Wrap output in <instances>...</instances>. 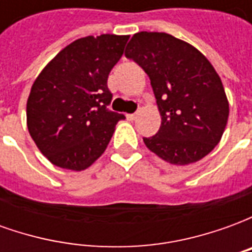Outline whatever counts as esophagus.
<instances>
[{
	"mask_svg": "<svg viewBox=\"0 0 252 252\" xmlns=\"http://www.w3.org/2000/svg\"><path fill=\"white\" fill-rule=\"evenodd\" d=\"M136 117H137V113H131V115H126V119H128V120H131V121L135 120Z\"/></svg>",
	"mask_w": 252,
	"mask_h": 252,
	"instance_id": "1",
	"label": "esophagus"
}]
</instances>
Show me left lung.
<instances>
[{
    "mask_svg": "<svg viewBox=\"0 0 252 252\" xmlns=\"http://www.w3.org/2000/svg\"><path fill=\"white\" fill-rule=\"evenodd\" d=\"M126 57L147 72L162 124L143 137L150 151L171 164L194 163L221 139L229 104L221 79L195 47L164 32H137Z\"/></svg>",
    "mask_w": 252,
    "mask_h": 252,
    "instance_id": "obj_1",
    "label": "left lung"
}]
</instances>
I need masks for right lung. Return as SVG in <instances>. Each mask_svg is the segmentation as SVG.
Wrapping results in <instances>:
<instances>
[{"instance_id":"add662e5","label":"right lung","mask_w":252,"mask_h":252,"mask_svg":"<svg viewBox=\"0 0 252 252\" xmlns=\"http://www.w3.org/2000/svg\"><path fill=\"white\" fill-rule=\"evenodd\" d=\"M128 35L86 36L64 47L37 75L27 101V126L40 153L66 170L88 169L104 154L124 115L112 101L108 75Z\"/></svg>"}]
</instances>
